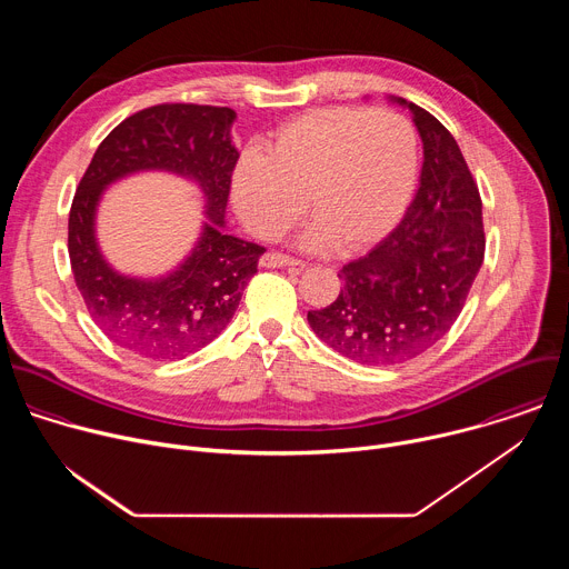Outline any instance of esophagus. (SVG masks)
<instances>
[{"label": "esophagus", "mask_w": 569, "mask_h": 569, "mask_svg": "<svg viewBox=\"0 0 569 569\" xmlns=\"http://www.w3.org/2000/svg\"><path fill=\"white\" fill-rule=\"evenodd\" d=\"M259 266H261V268H303L301 261L290 259V257L279 254V252H268V254H263L261 261H259Z\"/></svg>", "instance_id": "obj_1"}]
</instances>
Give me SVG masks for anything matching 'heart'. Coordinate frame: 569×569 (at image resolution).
I'll return each mask as SVG.
<instances>
[{"instance_id": "obj_1", "label": "heart", "mask_w": 569, "mask_h": 569, "mask_svg": "<svg viewBox=\"0 0 569 569\" xmlns=\"http://www.w3.org/2000/svg\"><path fill=\"white\" fill-rule=\"evenodd\" d=\"M268 154L248 150L231 176L233 204L254 233L279 238L308 209L306 248L360 254L400 220L417 180V141L400 117L321 108L281 126Z\"/></svg>"}]
</instances>
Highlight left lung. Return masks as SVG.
Segmentation results:
<instances>
[{
	"mask_svg": "<svg viewBox=\"0 0 569 569\" xmlns=\"http://www.w3.org/2000/svg\"><path fill=\"white\" fill-rule=\"evenodd\" d=\"M419 191L400 224L340 270L338 299L308 310L315 336L360 365H398L437 345L459 317L483 261L481 198L455 137L423 108Z\"/></svg>",
	"mask_w": 569,
	"mask_h": 569,
	"instance_id": "obj_1",
	"label": "left lung"
}]
</instances>
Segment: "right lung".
<instances>
[{
	"mask_svg": "<svg viewBox=\"0 0 569 569\" xmlns=\"http://www.w3.org/2000/svg\"><path fill=\"white\" fill-rule=\"evenodd\" d=\"M229 108L164 103L121 121L97 148L69 211L73 281L97 327L148 360H180L213 342L231 321L266 248L224 231L238 150ZM164 170L196 181L206 198L203 231L171 273L128 278L106 261L96 240V209L114 181Z\"/></svg>",
	"mask_w": 569,
	"mask_h": 569,
	"instance_id": "right-lung-1",
	"label": "right lung"
}]
</instances>
